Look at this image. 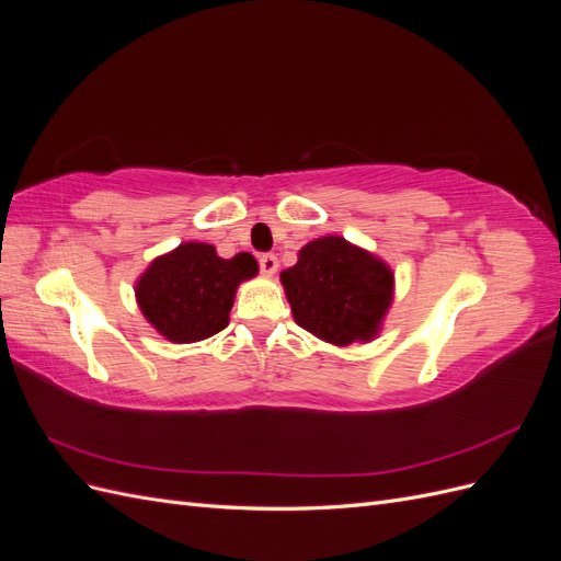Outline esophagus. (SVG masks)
I'll return each instance as SVG.
<instances>
[{"label": "esophagus", "mask_w": 561, "mask_h": 561, "mask_svg": "<svg viewBox=\"0 0 561 561\" xmlns=\"http://www.w3.org/2000/svg\"><path fill=\"white\" fill-rule=\"evenodd\" d=\"M260 268H262L264 276H274L276 271H278L276 254H262V257H260Z\"/></svg>", "instance_id": "34e87169"}]
</instances>
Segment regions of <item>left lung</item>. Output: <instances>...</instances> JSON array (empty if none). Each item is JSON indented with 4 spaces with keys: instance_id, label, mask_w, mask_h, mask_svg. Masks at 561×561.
Returning a JSON list of instances; mask_svg holds the SVG:
<instances>
[{
    "instance_id": "8db88e82",
    "label": "left lung",
    "mask_w": 561,
    "mask_h": 561,
    "mask_svg": "<svg viewBox=\"0 0 561 561\" xmlns=\"http://www.w3.org/2000/svg\"><path fill=\"white\" fill-rule=\"evenodd\" d=\"M280 283L297 325L334 346L377 339L396 295L393 268L342 236L304 245Z\"/></svg>"
}]
</instances>
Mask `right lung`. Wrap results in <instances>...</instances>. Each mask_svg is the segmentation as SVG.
<instances>
[{
	"label": "right lung",
	"mask_w": 561,
	"mask_h": 561,
	"mask_svg": "<svg viewBox=\"0 0 561 561\" xmlns=\"http://www.w3.org/2000/svg\"><path fill=\"white\" fill-rule=\"evenodd\" d=\"M257 271L250 252L225 260L210 243H180L159 254L135 280V301L168 342H203L229 325L236 290Z\"/></svg>",
	"instance_id": "add662e5"
}]
</instances>
